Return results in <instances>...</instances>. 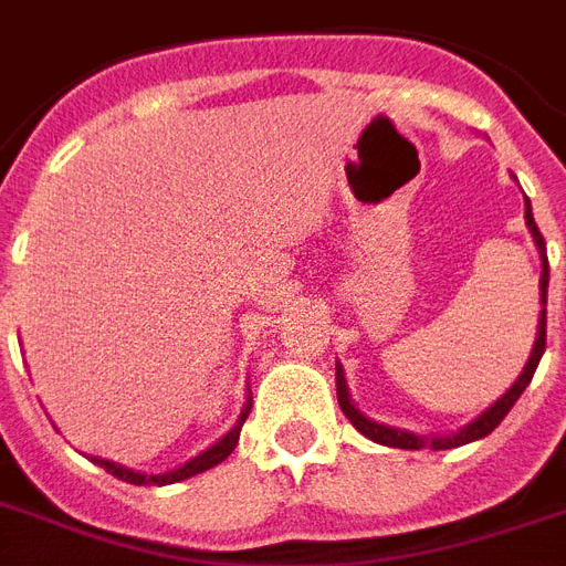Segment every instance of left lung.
Returning a JSON list of instances; mask_svg holds the SVG:
<instances>
[{"instance_id":"obj_1","label":"left lung","mask_w":566,"mask_h":566,"mask_svg":"<svg viewBox=\"0 0 566 566\" xmlns=\"http://www.w3.org/2000/svg\"><path fill=\"white\" fill-rule=\"evenodd\" d=\"M526 226H528V234L535 240L537 247V255H541V317H537V337H535V346H532V355H528L526 367L523 373L517 376V381L505 390V394L491 405V408H484L475 420H470L464 429L458 431H449V434H413L408 429H396V426H387V422H378L373 417L358 408L353 402V396H349V385H346V373H344V364L337 361L335 364V378H337V402H340V411L349 417L355 429L361 431L364 438H370L373 443H381V447H394V449H422V447H431V449H452V447H464V443H473V440H482L488 438L496 426H500L509 411L514 408V402L520 399V394L526 390L532 376H535L537 364L544 358V349H546V291H549V261H546V243H544V234L537 231V222H535V213H532V202L526 199Z\"/></svg>"}]
</instances>
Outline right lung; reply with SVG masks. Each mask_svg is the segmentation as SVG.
I'll return each mask as SVG.
<instances>
[{
    "label": "right lung",
    "instance_id": "add662e5",
    "mask_svg": "<svg viewBox=\"0 0 566 566\" xmlns=\"http://www.w3.org/2000/svg\"><path fill=\"white\" fill-rule=\"evenodd\" d=\"M249 408H252V390L247 394V405H243V411H240L238 422H234V426H231V429L226 431V434H222L217 443H211L208 449H202L199 455H193L190 461H185L181 467L170 470V473H140V470H128V467L114 464V461H108V458H99V455H93L91 461H93V464H99L102 470H108L111 475H117V479L128 482V484H155V488H164V484L185 482V479H190V475L211 470V467H217L220 461H226V458L234 452V447H238V440H240V429H243V422H247V417H249Z\"/></svg>",
    "mask_w": 566,
    "mask_h": 566
}]
</instances>
